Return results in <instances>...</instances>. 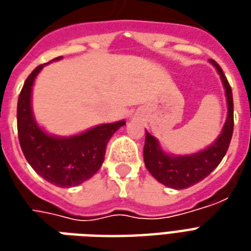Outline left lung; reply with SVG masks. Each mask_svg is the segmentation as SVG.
Listing matches in <instances>:
<instances>
[{"label": "left lung", "instance_id": "1", "mask_svg": "<svg viewBox=\"0 0 251 251\" xmlns=\"http://www.w3.org/2000/svg\"><path fill=\"white\" fill-rule=\"evenodd\" d=\"M210 63L221 76L227 100L226 122L222 127L221 134L215 141L203 151L192 154H169L164 152L156 137L147 131L145 147H144V161L145 167L154 179L161 184L174 189H184L205 179L219 165L225 157L234 129V103H232L231 87L227 82L222 68L214 60Z\"/></svg>", "mask_w": 251, "mask_h": 251}]
</instances>
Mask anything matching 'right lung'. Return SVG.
I'll use <instances>...</instances> for the list:
<instances>
[{
    "label": "right lung",
    "instance_id": "add662e5",
    "mask_svg": "<svg viewBox=\"0 0 251 251\" xmlns=\"http://www.w3.org/2000/svg\"><path fill=\"white\" fill-rule=\"evenodd\" d=\"M62 56L53 60H60ZM46 64L36 67L26 77L17 102V130L23 153L36 174L57 187L82 184L102 167L106 145L125 121L102 124L68 137L47 133L36 122L32 110V87Z\"/></svg>",
    "mask_w": 251,
    "mask_h": 251
}]
</instances>
